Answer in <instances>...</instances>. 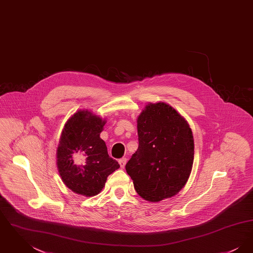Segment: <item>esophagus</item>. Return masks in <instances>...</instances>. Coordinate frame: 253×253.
Listing matches in <instances>:
<instances>
[{"instance_id":"obj_1","label":"esophagus","mask_w":253,"mask_h":253,"mask_svg":"<svg viewBox=\"0 0 253 253\" xmlns=\"http://www.w3.org/2000/svg\"><path fill=\"white\" fill-rule=\"evenodd\" d=\"M119 163H120V165H121V168H124L125 165H126V163H127V159H126V158H121V159L119 160Z\"/></svg>"}]
</instances>
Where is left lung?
I'll list each match as a JSON object with an SVG mask.
<instances>
[{
	"mask_svg": "<svg viewBox=\"0 0 253 253\" xmlns=\"http://www.w3.org/2000/svg\"><path fill=\"white\" fill-rule=\"evenodd\" d=\"M136 122L139 144L126 171L145 200L170 198L184 188L192 172V129L175 109L162 101L146 104Z\"/></svg>",
	"mask_w": 253,
	"mask_h": 253,
	"instance_id": "left-lung-1",
	"label": "left lung"
}]
</instances>
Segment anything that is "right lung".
<instances>
[{
  "label": "right lung",
  "instance_id": "right-lung-1",
  "mask_svg": "<svg viewBox=\"0 0 253 253\" xmlns=\"http://www.w3.org/2000/svg\"><path fill=\"white\" fill-rule=\"evenodd\" d=\"M106 120L88 110H79L66 121L57 149V167L64 185L86 197L95 196L105 186L109 175L120 168L109 157L100 138ZM79 154L81 160L74 157Z\"/></svg>",
  "mask_w": 253,
  "mask_h": 253
}]
</instances>
